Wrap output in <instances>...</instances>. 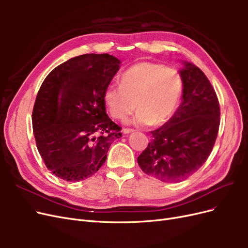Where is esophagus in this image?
I'll use <instances>...</instances> for the list:
<instances>
[{"instance_id": "34e87169", "label": "esophagus", "mask_w": 248, "mask_h": 248, "mask_svg": "<svg viewBox=\"0 0 248 248\" xmlns=\"http://www.w3.org/2000/svg\"><path fill=\"white\" fill-rule=\"evenodd\" d=\"M134 130L133 129H131V128H124L123 129V132L125 133V134H127V133H130V132H133Z\"/></svg>"}]
</instances>
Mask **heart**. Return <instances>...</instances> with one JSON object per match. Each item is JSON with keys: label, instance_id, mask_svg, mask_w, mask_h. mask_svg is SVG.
<instances>
[{"label": "heart", "instance_id": "heart-1", "mask_svg": "<svg viewBox=\"0 0 248 248\" xmlns=\"http://www.w3.org/2000/svg\"><path fill=\"white\" fill-rule=\"evenodd\" d=\"M182 93L183 79L179 70L145 61L125 70L120 85H108L103 99L112 118L123 120L137 107L133 124L160 126L174 116Z\"/></svg>", "mask_w": 248, "mask_h": 248}]
</instances>
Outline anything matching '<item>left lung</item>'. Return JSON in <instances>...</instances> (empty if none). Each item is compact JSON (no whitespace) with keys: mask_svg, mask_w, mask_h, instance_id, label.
Returning a JSON list of instances; mask_svg holds the SVG:
<instances>
[{"mask_svg":"<svg viewBox=\"0 0 248 248\" xmlns=\"http://www.w3.org/2000/svg\"><path fill=\"white\" fill-rule=\"evenodd\" d=\"M182 102L138 157L141 170L167 183L190 177L204 164L214 147L220 108L211 82L199 67L184 62Z\"/></svg>","mask_w":248,"mask_h":248,"instance_id":"1","label":"left lung"}]
</instances>
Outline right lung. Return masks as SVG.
Masks as SVG:
<instances>
[{
  "mask_svg": "<svg viewBox=\"0 0 248 248\" xmlns=\"http://www.w3.org/2000/svg\"><path fill=\"white\" fill-rule=\"evenodd\" d=\"M119 68L114 56L81 55L56 67L42 82L32 115L36 145L46 168L65 181L94 175L111 142L122 137L103 99Z\"/></svg>",
  "mask_w": 248,
  "mask_h": 248,
  "instance_id": "right-lung-1",
  "label": "right lung"
}]
</instances>
